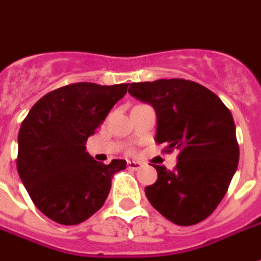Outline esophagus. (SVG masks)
Listing matches in <instances>:
<instances>
[{
	"instance_id": "1",
	"label": "esophagus",
	"mask_w": 261,
	"mask_h": 261,
	"mask_svg": "<svg viewBox=\"0 0 261 261\" xmlns=\"http://www.w3.org/2000/svg\"><path fill=\"white\" fill-rule=\"evenodd\" d=\"M127 168L131 170H138L142 168V164H140V162H136V161H128V162H127Z\"/></svg>"
}]
</instances>
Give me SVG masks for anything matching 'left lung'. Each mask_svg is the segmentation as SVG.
<instances>
[{"mask_svg":"<svg viewBox=\"0 0 261 261\" xmlns=\"http://www.w3.org/2000/svg\"><path fill=\"white\" fill-rule=\"evenodd\" d=\"M128 92L156 112L155 141L177 149L172 170L155 165L158 180L145 196L158 213L181 226L210 217L235 175L239 144L229 109L214 92L183 78L134 82Z\"/></svg>","mask_w":261,"mask_h":261,"instance_id":"obj_1","label":"left lung"}]
</instances>
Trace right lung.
<instances>
[{
    "label": "right lung",
    "instance_id": "right-lung-1",
    "mask_svg": "<svg viewBox=\"0 0 261 261\" xmlns=\"http://www.w3.org/2000/svg\"><path fill=\"white\" fill-rule=\"evenodd\" d=\"M127 86H61L39 99L22 121L16 169L32 201L54 222L76 225L92 217L106 201L114 173L125 169L123 159L96 162L85 144Z\"/></svg>",
    "mask_w": 261,
    "mask_h": 261
}]
</instances>
